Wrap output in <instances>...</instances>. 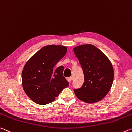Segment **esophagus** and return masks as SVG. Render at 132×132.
<instances>
[{
	"instance_id": "obj_1",
	"label": "esophagus",
	"mask_w": 132,
	"mask_h": 132,
	"mask_svg": "<svg viewBox=\"0 0 132 132\" xmlns=\"http://www.w3.org/2000/svg\"><path fill=\"white\" fill-rule=\"evenodd\" d=\"M72 79H73V78H72V77H69V78H67V80L68 81V82H70V83H71V82H72Z\"/></svg>"
}]
</instances>
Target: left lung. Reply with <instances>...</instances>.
Listing matches in <instances>:
<instances>
[{"label": "left lung", "instance_id": "1", "mask_svg": "<svg viewBox=\"0 0 132 132\" xmlns=\"http://www.w3.org/2000/svg\"><path fill=\"white\" fill-rule=\"evenodd\" d=\"M82 67L84 82L78 89H73L79 100L87 103L100 101L112 86L114 70L110 60L92 45H84L73 48Z\"/></svg>", "mask_w": 132, "mask_h": 132}]
</instances>
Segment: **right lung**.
I'll return each instance as SVG.
<instances>
[{
  "label": "right lung",
  "instance_id": "1",
  "mask_svg": "<svg viewBox=\"0 0 132 132\" xmlns=\"http://www.w3.org/2000/svg\"><path fill=\"white\" fill-rule=\"evenodd\" d=\"M67 50L64 46H46L25 64L22 72V87L35 103L40 105L52 103L68 86V82L62 75L64 67H55Z\"/></svg>",
  "mask_w": 132,
  "mask_h": 132
}]
</instances>
